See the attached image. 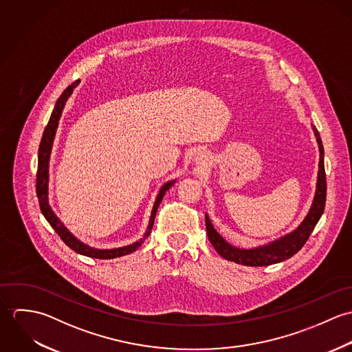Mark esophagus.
Instances as JSON below:
<instances>
[{
    "label": "esophagus",
    "instance_id": "34e87169",
    "mask_svg": "<svg viewBox=\"0 0 352 352\" xmlns=\"http://www.w3.org/2000/svg\"><path fill=\"white\" fill-rule=\"evenodd\" d=\"M197 161H201V162H203V154L197 158Z\"/></svg>",
    "mask_w": 352,
    "mask_h": 352
}]
</instances>
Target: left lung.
Returning <instances> with one entry per match:
<instances>
[{"instance_id":"left-lung-1","label":"left lung","mask_w":352,"mask_h":352,"mask_svg":"<svg viewBox=\"0 0 352 352\" xmlns=\"http://www.w3.org/2000/svg\"><path fill=\"white\" fill-rule=\"evenodd\" d=\"M313 131L318 144L320 149V162H318V176H317V190L313 199V204L302 221L301 225L293 230L292 233L258 248L253 250H240L229 243H226L219 233L214 229L210 218L206 214V230L208 240L214 250L218 252L223 258L234 261L237 264L251 265V267H261L270 265L275 263L285 261L294 256L301 250L307 241L309 236L311 234L313 229L316 228L318 219L321 218L324 208H325V199H327V177H325V168H324V146L321 142L320 133L313 126Z\"/></svg>"}]
</instances>
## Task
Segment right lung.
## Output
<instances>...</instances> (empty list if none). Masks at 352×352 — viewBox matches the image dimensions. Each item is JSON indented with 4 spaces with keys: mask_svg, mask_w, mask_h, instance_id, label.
I'll return each instance as SVG.
<instances>
[{
    "mask_svg": "<svg viewBox=\"0 0 352 352\" xmlns=\"http://www.w3.org/2000/svg\"><path fill=\"white\" fill-rule=\"evenodd\" d=\"M80 84V80L74 81L72 85H69L63 94L59 96V99L55 102V107L52 109V113H51L50 120L43 131V137H42V141H41V145H39V153H38V173H36V195H38V199H39V206H41V210H42V214L45 215V218L47 219V222L50 223L51 228L58 233V236L60 237V240L69 247L72 248L73 251L80 253V254H84V256H88V257H94V258H115V257H120V256H124V254H129L131 252L137 251L141 244L144 243V240L146 237H149L151 234V228H153V223H154V218H155V212H157V208L160 206V203L162 201L165 192L173 186L175 180H170L168 183H165L161 188H160V192L157 194V198L154 201V206H153V210H151V221H149V226H148V230L146 233L144 234V239H141L140 241L134 243V244H130L127 247H122V248H113V250H95V248H91L88 245H85L84 243H81L80 240H77L66 228L65 225L59 221V218L54 214L52 208L50 207V203H49V162H50V154L51 149H52V142H54V137H55V133H56V127H58V122H59V118L62 115V111H63V107L66 104V101L69 99V96L72 95L73 89Z\"/></svg>",
    "mask_w": 352,
    "mask_h": 352,
    "instance_id": "1",
    "label": "right lung"
}]
</instances>
